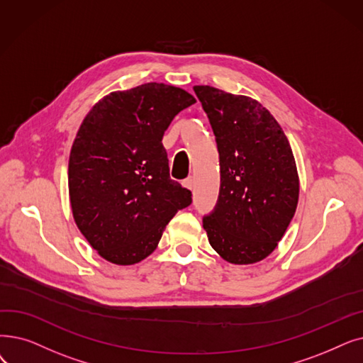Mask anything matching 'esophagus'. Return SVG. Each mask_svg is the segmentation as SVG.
I'll return each instance as SVG.
<instances>
[{
  "mask_svg": "<svg viewBox=\"0 0 363 363\" xmlns=\"http://www.w3.org/2000/svg\"><path fill=\"white\" fill-rule=\"evenodd\" d=\"M182 185H184L185 188H188V190H193L194 181H193V178L190 177V178H186V179H184V181H182Z\"/></svg>",
  "mask_w": 363,
  "mask_h": 363,
  "instance_id": "obj_1",
  "label": "esophagus"
}]
</instances>
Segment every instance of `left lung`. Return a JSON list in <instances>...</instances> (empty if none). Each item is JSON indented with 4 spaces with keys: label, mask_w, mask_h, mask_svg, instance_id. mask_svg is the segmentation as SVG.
Listing matches in <instances>:
<instances>
[{
    "label": "left lung",
    "mask_w": 363,
    "mask_h": 363,
    "mask_svg": "<svg viewBox=\"0 0 363 363\" xmlns=\"http://www.w3.org/2000/svg\"><path fill=\"white\" fill-rule=\"evenodd\" d=\"M194 91L220 166L218 201L203 228L225 261L258 262L276 249L296 211L299 179L289 140L258 101L211 86Z\"/></svg>",
    "instance_id": "1"
}]
</instances>
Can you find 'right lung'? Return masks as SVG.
I'll return each instance as SVG.
<instances>
[{
    "label": "right lung",
    "instance_id": "add662e5",
    "mask_svg": "<svg viewBox=\"0 0 363 363\" xmlns=\"http://www.w3.org/2000/svg\"><path fill=\"white\" fill-rule=\"evenodd\" d=\"M194 102L179 87L147 83L109 93L83 120L69 154V200L78 230L106 261H143L191 204V191L170 179L162 139Z\"/></svg>",
    "mask_w": 363,
    "mask_h": 363
}]
</instances>
